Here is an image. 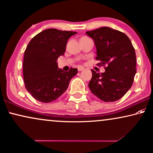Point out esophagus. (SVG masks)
Listing matches in <instances>:
<instances>
[{
    "label": "esophagus",
    "mask_w": 153,
    "mask_h": 153,
    "mask_svg": "<svg viewBox=\"0 0 153 153\" xmlns=\"http://www.w3.org/2000/svg\"><path fill=\"white\" fill-rule=\"evenodd\" d=\"M83 70H85V68L83 67H79V68H78V71H82Z\"/></svg>",
    "instance_id": "34e87169"
}]
</instances>
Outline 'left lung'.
<instances>
[{
  "label": "left lung",
  "instance_id": "8db88e82",
  "mask_svg": "<svg viewBox=\"0 0 153 153\" xmlns=\"http://www.w3.org/2000/svg\"><path fill=\"white\" fill-rule=\"evenodd\" d=\"M94 40L98 65L104 66L101 74L91 70L88 84L91 92L102 101L121 99L132 86L136 73V52L131 40L123 32L107 27L86 32Z\"/></svg>",
  "mask_w": 153,
  "mask_h": 153
}]
</instances>
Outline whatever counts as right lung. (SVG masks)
Here are the masks:
<instances>
[{
  "instance_id": "add662e5",
  "label": "right lung",
  "mask_w": 153,
  "mask_h": 153,
  "mask_svg": "<svg viewBox=\"0 0 153 153\" xmlns=\"http://www.w3.org/2000/svg\"><path fill=\"white\" fill-rule=\"evenodd\" d=\"M77 34L72 31L48 29L31 39L25 51L23 78L27 90L34 99L44 103L56 100L64 93L77 68L68 72L58 68L56 60L63 56L67 42Z\"/></svg>"
}]
</instances>
